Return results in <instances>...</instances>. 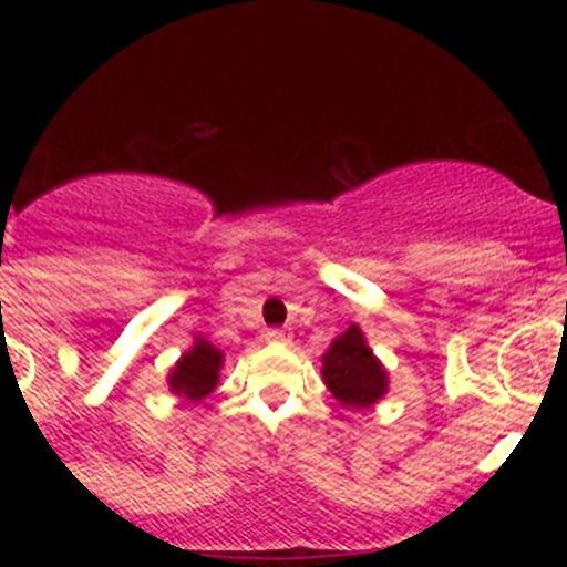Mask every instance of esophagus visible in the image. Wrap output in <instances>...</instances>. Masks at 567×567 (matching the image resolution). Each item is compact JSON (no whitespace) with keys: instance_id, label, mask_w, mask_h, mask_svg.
<instances>
[{"instance_id":"1","label":"esophagus","mask_w":567,"mask_h":567,"mask_svg":"<svg viewBox=\"0 0 567 567\" xmlns=\"http://www.w3.org/2000/svg\"><path fill=\"white\" fill-rule=\"evenodd\" d=\"M264 340H267V343H287L289 334L280 332V329H267V332H264Z\"/></svg>"}]
</instances>
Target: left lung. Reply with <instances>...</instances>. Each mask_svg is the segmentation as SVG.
I'll use <instances>...</instances> for the list:
<instances>
[{
  "label": "left lung",
  "instance_id": "obj_1",
  "mask_svg": "<svg viewBox=\"0 0 567 567\" xmlns=\"http://www.w3.org/2000/svg\"><path fill=\"white\" fill-rule=\"evenodd\" d=\"M320 363H323L320 374H323V383L332 398L352 412L372 409L389 392V372L372 352V346L358 323H352L329 343Z\"/></svg>",
  "mask_w": 567,
  "mask_h": 567
}]
</instances>
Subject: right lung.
Segmentation results:
<instances>
[{"mask_svg":"<svg viewBox=\"0 0 567 567\" xmlns=\"http://www.w3.org/2000/svg\"><path fill=\"white\" fill-rule=\"evenodd\" d=\"M221 349L209 343L207 338H202V334H195L193 346L169 369L167 389L175 398H182L184 403H202L204 398L215 392L218 378H221Z\"/></svg>","mask_w":567,"mask_h":567,"instance_id":"right-lung-1","label":"right lung"}]
</instances>
